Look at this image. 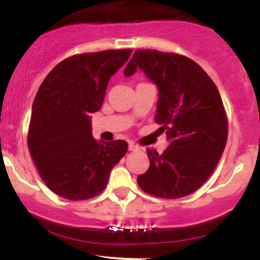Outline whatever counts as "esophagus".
I'll return each instance as SVG.
<instances>
[{
    "mask_svg": "<svg viewBox=\"0 0 260 260\" xmlns=\"http://www.w3.org/2000/svg\"><path fill=\"white\" fill-rule=\"evenodd\" d=\"M128 150L137 151V150H139V146H138V144H135L134 142H128Z\"/></svg>",
    "mask_w": 260,
    "mask_h": 260,
    "instance_id": "34e87169",
    "label": "esophagus"
}]
</instances>
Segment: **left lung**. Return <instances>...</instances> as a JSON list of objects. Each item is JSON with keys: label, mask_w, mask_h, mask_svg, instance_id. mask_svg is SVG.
<instances>
[{"label": "left lung", "mask_w": 260, "mask_h": 260, "mask_svg": "<svg viewBox=\"0 0 260 260\" xmlns=\"http://www.w3.org/2000/svg\"><path fill=\"white\" fill-rule=\"evenodd\" d=\"M138 68L157 84L155 121L171 144L161 155L147 150L150 168L137 182L153 197L182 198L210 178L221 158L228 139L221 96L207 73L182 54L137 49L123 74Z\"/></svg>", "instance_id": "1"}]
</instances>
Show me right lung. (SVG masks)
<instances>
[{"label": "right lung", "instance_id": "add662e5", "mask_svg": "<svg viewBox=\"0 0 260 260\" xmlns=\"http://www.w3.org/2000/svg\"><path fill=\"white\" fill-rule=\"evenodd\" d=\"M132 52L108 49L65 58L36 93L28 151L41 180L62 198L86 201L100 194L110 171L127 152L125 141L96 142L89 114L102 108L110 77Z\"/></svg>", "mask_w": 260, "mask_h": 260}]
</instances>
